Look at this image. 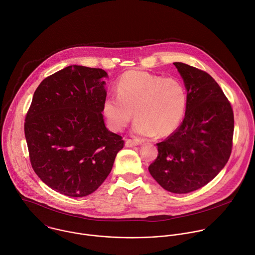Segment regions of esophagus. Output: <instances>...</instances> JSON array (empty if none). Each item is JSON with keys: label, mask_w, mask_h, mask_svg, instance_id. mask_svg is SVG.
I'll return each mask as SVG.
<instances>
[{"label": "esophagus", "mask_w": 255, "mask_h": 255, "mask_svg": "<svg viewBox=\"0 0 255 255\" xmlns=\"http://www.w3.org/2000/svg\"><path fill=\"white\" fill-rule=\"evenodd\" d=\"M140 143L139 140H136V139H127L126 140V145L128 147H132V146H135V145H138Z\"/></svg>", "instance_id": "obj_1"}]
</instances>
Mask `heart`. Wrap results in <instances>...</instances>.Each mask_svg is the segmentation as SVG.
I'll return each instance as SVG.
<instances>
[{
  "mask_svg": "<svg viewBox=\"0 0 255 255\" xmlns=\"http://www.w3.org/2000/svg\"><path fill=\"white\" fill-rule=\"evenodd\" d=\"M116 92L118 97H108L103 104L107 124L115 131L125 129L134 112L135 133L164 136L175 130L185 114L187 92L175 78L128 71L119 79Z\"/></svg>",
  "mask_w": 255,
  "mask_h": 255,
  "instance_id": "heart-1",
  "label": "heart"
}]
</instances>
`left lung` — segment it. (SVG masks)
Returning <instances> with one entry per match:
<instances>
[{"label": "left lung", "mask_w": 255, "mask_h": 255, "mask_svg": "<svg viewBox=\"0 0 255 255\" xmlns=\"http://www.w3.org/2000/svg\"><path fill=\"white\" fill-rule=\"evenodd\" d=\"M187 91L181 125L156 143L148 166L158 184L173 193L196 190L224 167L231 153L234 118L231 105L214 79L199 69L173 63Z\"/></svg>", "instance_id": "8db88e82"}]
</instances>
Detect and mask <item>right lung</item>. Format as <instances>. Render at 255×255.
<instances>
[{
	"mask_svg": "<svg viewBox=\"0 0 255 255\" xmlns=\"http://www.w3.org/2000/svg\"><path fill=\"white\" fill-rule=\"evenodd\" d=\"M102 69L69 66L37 88L25 120L30 161L37 175L67 196L93 193L110 174L121 135L104 122Z\"/></svg>",
	"mask_w": 255,
	"mask_h": 255,
	"instance_id": "1",
	"label": "right lung"
}]
</instances>
